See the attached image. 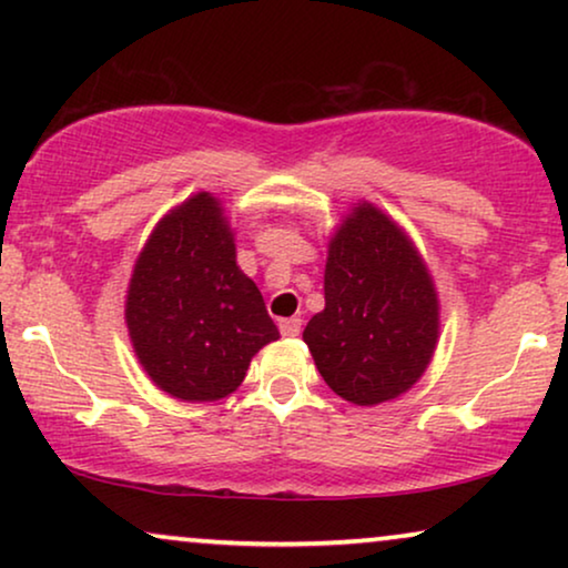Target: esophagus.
I'll use <instances>...</instances> for the list:
<instances>
[{
	"instance_id": "34e87169",
	"label": "esophagus",
	"mask_w": 568,
	"mask_h": 568,
	"mask_svg": "<svg viewBox=\"0 0 568 568\" xmlns=\"http://www.w3.org/2000/svg\"><path fill=\"white\" fill-rule=\"evenodd\" d=\"M278 331H282V336H300L302 331V317H284V321H278Z\"/></svg>"
}]
</instances>
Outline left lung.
Returning a JSON list of instances; mask_svg holds the SVG:
<instances>
[{"label": "left lung", "mask_w": 568, "mask_h": 568, "mask_svg": "<svg viewBox=\"0 0 568 568\" xmlns=\"http://www.w3.org/2000/svg\"><path fill=\"white\" fill-rule=\"evenodd\" d=\"M437 333L429 271L398 224L359 204L331 240L325 310L302 333L325 385L356 406L398 398L424 375Z\"/></svg>", "instance_id": "left-lung-1"}]
</instances>
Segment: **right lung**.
<instances>
[{
	"label": "right lung",
	"mask_w": 568,
	"mask_h": 568,
	"mask_svg": "<svg viewBox=\"0 0 568 568\" xmlns=\"http://www.w3.org/2000/svg\"><path fill=\"white\" fill-rule=\"evenodd\" d=\"M220 201L199 193L170 212L139 255L126 297L134 352L181 400H220L278 338L258 286L237 266Z\"/></svg>",
	"instance_id": "right-lung-1"
}]
</instances>
